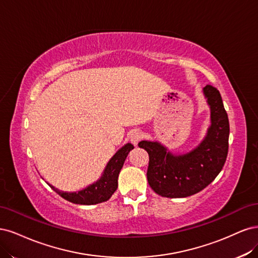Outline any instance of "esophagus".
Segmentation results:
<instances>
[{"instance_id": "34e87169", "label": "esophagus", "mask_w": 258, "mask_h": 258, "mask_svg": "<svg viewBox=\"0 0 258 258\" xmlns=\"http://www.w3.org/2000/svg\"><path fill=\"white\" fill-rule=\"evenodd\" d=\"M141 138H143V133H141L139 130L132 131V133L130 134V139L132 141V144H134L135 146H137V144L139 143V140Z\"/></svg>"}]
</instances>
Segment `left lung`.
<instances>
[{"label": "left lung", "mask_w": 258, "mask_h": 258, "mask_svg": "<svg viewBox=\"0 0 258 258\" xmlns=\"http://www.w3.org/2000/svg\"><path fill=\"white\" fill-rule=\"evenodd\" d=\"M203 92L210 107V126L197 147L183 154H173L159 141L138 144L149 154V185L163 197L182 198L201 192L225 164L229 138L227 112L219 90L208 85Z\"/></svg>", "instance_id": "left-lung-1"}]
</instances>
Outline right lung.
<instances>
[{"label": "right lung", "mask_w": 258, "mask_h": 258, "mask_svg": "<svg viewBox=\"0 0 258 258\" xmlns=\"http://www.w3.org/2000/svg\"><path fill=\"white\" fill-rule=\"evenodd\" d=\"M133 149H134V146L132 144L124 145L107 163L101 178L86 188L78 190V192H62V190L55 188L53 185H49L61 197L73 204L90 206L107 202L117 190L119 173L123 167L124 162H125L127 154Z\"/></svg>", "instance_id": "add662e5"}]
</instances>
